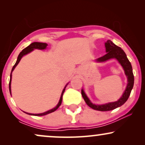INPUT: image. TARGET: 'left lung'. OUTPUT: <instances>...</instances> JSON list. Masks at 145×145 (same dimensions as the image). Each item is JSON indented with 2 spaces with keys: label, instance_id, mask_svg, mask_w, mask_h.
Returning <instances> with one entry per match:
<instances>
[{
  "label": "left lung",
  "instance_id": "1",
  "mask_svg": "<svg viewBox=\"0 0 145 145\" xmlns=\"http://www.w3.org/2000/svg\"><path fill=\"white\" fill-rule=\"evenodd\" d=\"M105 46H106L107 53L104 56L99 57L98 59H97L96 61H99V62H104V61L109 60L110 59H116L124 69L125 73L126 76H127L128 84L123 94L122 95L120 99H119L117 102L108 103V104L104 105L93 104L87 97L84 90H81V94H82V96L86 104L95 110L102 111V112L113 110L123 105L126 101L128 100L134 84V75L133 73L132 66L127 57L125 53L121 47L117 46L110 40L107 41V42L105 43Z\"/></svg>",
  "mask_w": 145,
  "mask_h": 145
}]
</instances>
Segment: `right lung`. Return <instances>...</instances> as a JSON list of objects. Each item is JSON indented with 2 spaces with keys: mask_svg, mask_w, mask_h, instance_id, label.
<instances>
[{
  "mask_svg": "<svg viewBox=\"0 0 145 145\" xmlns=\"http://www.w3.org/2000/svg\"><path fill=\"white\" fill-rule=\"evenodd\" d=\"M47 44L45 43H40V42H33L32 43H31L30 45H29V46H27V47H25V49H24L22 51H21L20 53V54L18 55V59H17V61L16 62L15 65H14L13 67H12V71H11V74H10V82H9V90H10V93L11 94V89H10V84H11V80H12V71H14V69H15V67H16V65L18 64V63L20 62V59H22V57L24 55L27 54V53H29V52H31V51H33L34 49H44L47 47ZM66 86L65 87V88L63 89V92H62V94H61V98H60V100H59V102L58 103V104L57 105V106L54 108L52 110H49L47 111L46 112H44V113H42V114H29V113H27V112H25V114H29V115H31V116H45V115H47V114H50V113H52L53 112H55V110H57V109L59 106H61V102H62V99H63V93H64L65 90V88H66Z\"/></svg>",
  "mask_w": 145,
  "mask_h": 145,
  "instance_id": "obj_1",
  "label": "right lung"
}]
</instances>
